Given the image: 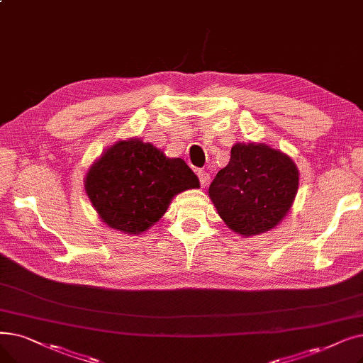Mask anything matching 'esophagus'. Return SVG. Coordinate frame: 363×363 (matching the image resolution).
I'll use <instances>...</instances> for the list:
<instances>
[{
	"instance_id": "obj_1",
	"label": "esophagus",
	"mask_w": 363,
	"mask_h": 363,
	"mask_svg": "<svg viewBox=\"0 0 363 363\" xmlns=\"http://www.w3.org/2000/svg\"><path fill=\"white\" fill-rule=\"evenodd\" d=\"M197 177H199V181H200V185H201V186H206V185L209 184L211 177H209V173H208V172L199 170V172H197Z\"/></svg>"
}]
</instances>
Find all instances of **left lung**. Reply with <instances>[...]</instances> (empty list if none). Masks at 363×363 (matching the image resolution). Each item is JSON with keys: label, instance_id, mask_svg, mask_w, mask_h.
<instances>
[{"label": "left lung", "instance_id": "obj_1", "mask_svg": "<svg viewBox=\"0 0 363 363\" xmlns=\"http://www.w3.org/2000/svg\"><path fill=\"white\" fill-rule=\"evenodd\" d=\"M298 170L288 155L264 144H235L209 186L224 223L242 235L276 227L292 206Z\"/></svg>", "mask_w": 363, "mask_h": 363}]
</instances>
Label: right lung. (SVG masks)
<instances>
[{
  "label": "right lung",
  "instance_id": "add662e5",
  "mask_svg": "<svg viewBox=\"0 0 363 363\" xmlns=\"http://www.w3.org/2000/svg\"><path fill=\"white\" fill-rule=\"evenodd\" d=\"M197 186V177L184 160L167 159L139 139L120 140L86 177L87 196L104 223L130 234L148 230L173 196Z\"/></svg>",
  "mask_w": 363,
  "mask_h": 363
}]
</instances>
